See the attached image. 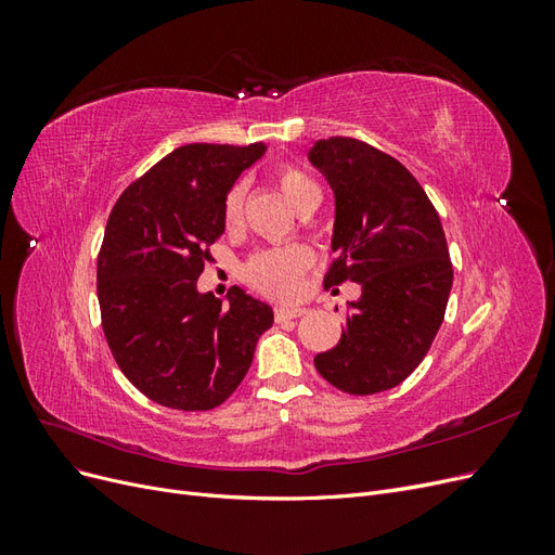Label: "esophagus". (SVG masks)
<instances>
[{
  "mask_svg": "<svg viewBox=\"0 0 555 555\" xmlns=\"http://www.w3.org/2000/svg\"><path fill=\"white\" fill-rule=\"evenodd\" d=\"M306 312V308H298V306H280L275 308V319H296Z\"/></svg>",
  "mask_w": 555,
  "mask_h": 555,
  "instance_id": "obj_1",
  "label": "esophagus"
}]
</instances>
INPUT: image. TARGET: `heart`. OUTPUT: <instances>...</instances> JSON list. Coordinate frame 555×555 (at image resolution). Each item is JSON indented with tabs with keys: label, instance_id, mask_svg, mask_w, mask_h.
<instances>
[{
	"label": "heart",
	"instance_id": "obj_1",
	"mask_svg": "<svg viewBox=\"0 0 555 555\" xmlns=\"http://www.w3.org/2000/svg\"><path fill=\"white\" fill-rule=\"evenodd\" d=\"M275 182H278V190L282 192L284 198H287V204L294 210L304 208L312 196L322 194L319 192V184L308 173L294 169V166H282V169H278ZM243 208H245V188L243 184H233L224 198V224L229 229L241 224ZM310 263H312V255L304 247L273 249L251 259L245 268V275L251 284H255V287L268 294L287 296L296 292L300 275H304V271Z\"/></svg>",
	"mask_w": 555,
	"mask_h": 555
}]
</instances>
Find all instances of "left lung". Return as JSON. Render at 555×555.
Returning <instances> with one entry per match:
<instances>
[{"mask_svg":"<svg viewBox=\"0 0 555 555\" xmlns=\"http://www.w3.org/2000/svg\"><path fill=\"white\" fill-rule=\"evenodd\" d=\"M308 159L335 201L326 287H361L314 367L345 393L393 389L424 361L447 310L453 268L438 210L405 166L357 139L314 141Z\"/></svg>","mask_w":555,"mask_h":555,"instance_id":"left-lung-1","label":"left lung"}]
</instances>
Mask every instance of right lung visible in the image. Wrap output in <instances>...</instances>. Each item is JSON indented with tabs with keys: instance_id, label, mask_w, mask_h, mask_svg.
<instances>
[{
	"instance_id": "1",
	"label": "right lung",
	"mask_w": 555,
	"mask_h": 555,
	"mask_svg": "<svg viewBox=\"0 0 555 555\" xmlns=\"http://www.w3.org/2000/svg\"><path fill=\"white\" fill-rule=\"evenodd\" d=\"M268 145L176 147L122 192L96 261L108 347L150 400L212 410L238 389L273 308L233 287L222 306L196 280L224 233V198Z\"/></svg>"
}]
</instances>
